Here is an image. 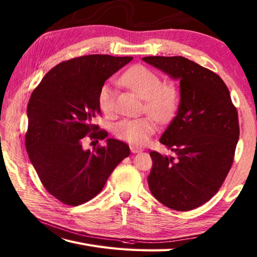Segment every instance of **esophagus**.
Masks as SVG:
<instances>
[{
	"instance_id": "34e87169",
	"label": "esophagus",
	"mask_w": 257,
	"mask_h": 257,
	"mask_svg": "<svg viewBox=\"0 0 257 257\" xmlns=\"http://www.w3.org/2000/svg\"><path fill=\"white\" fill-rule=\"evenodd\" d=\"M130 150H132L133 154H138V152L143 151V149L139 148V147H137V146H130Z\"/></svg>"
}]
</instances>
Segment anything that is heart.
<instances>
[{"instance_id": "1", "label": "heart", "mask_w": 257, "mask_h": 257, "mask_svg": "<svg viewBox=\"0 0 257 257\" xmlns=\"http://www.w3.org/2000/svg\"><path fill=\"white\" fill-rule=\"evenodd\" d=\"M119 83L136 92L145 100L144 110L150 113L157 121L167 122L176 114L179 106V91L173 85L163 84L162 78L154 70L137 65L129 68L119 78ZM98 105L106 114L114 112L116 94L109 84H103L98 91ZM154 118L149 116L122 119L113 128L118 138L129 144L143 146L156 132Z\"/></svg>"}]
</instances>
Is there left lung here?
<instances>
[{"mask_svg":"<svg viewBox=\"0 0 257 257\" xmlns=\"http://www.w3.org/2000/svg\"><path fill=\"white\" fill-rule=\"evenodd\" d=\"M143 59L180 80L177 116L160 138L174 156L150 152L149 189L172 210H193L219 191L232 167L239 137L236 108L212 70L182 56Z\"/></svg>","mask_w":257,"mask_h":257,"instance_id":"left-lung-1","label":"left lung"}]
</instances>
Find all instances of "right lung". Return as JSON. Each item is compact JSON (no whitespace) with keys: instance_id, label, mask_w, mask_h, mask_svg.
I'll list each match as a JSON object with an SVG mask.
<instances>
[{"instance_id":"right-lung-1","label":"right lung","mask_w":257,"mask_h":257,"mask_svg":"<svg viewBox=\"0 0 257 257\" xmlns=\"http://www.w3.org/2000/svg\"><path fill=\"white\" fill-rule=\"evenodd\" d=\"M133 57L86 55L58 64L33 90L25 147L42 184L67 205L88 202L130 155L127 144L107 139V145L83 149V138L105 139L108 133L92 123L100 113L98 91Z\"/></svg>"}]
</instances>
